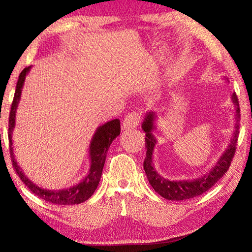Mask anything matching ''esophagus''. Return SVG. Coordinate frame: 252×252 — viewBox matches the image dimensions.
Returning <instances> with one entry per match:
<instances>
[{"label":"esophagus","mask_w":252,"mask_h":252,"mask_svg":"<svg viewBox=\"0 0 252 252\" xmlns=\"http://www.w3.org/2000/svg\"><path fill=\"white\" fill-rule=\"evenodd\" d=\"M140 122H141L140 113L136 111H133L125 117V119H124L123 122V128L124 129L135 128V127L140 124Z\"/></svg>","instance_id":"34e87169"}]
</instances>
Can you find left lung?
<instances>
[{"instance_id":"8db88e82","label":"left lung","mask_w":252,"mask_h":252,"mask_svg":"<svg viewBox=\"0 0 252 252\" xmlns=\"http://www.w3.org/2000/svg\"><path fill=\"white\" fill-rule=\"evenodd\" d=\"M233 103L236 108V125H235V132H234V136L230 144L227 148V150L223 153V155L220 157V159L215 167L212 168L211 172L208 173L204 177L195 179V180H182V181H170L159 175L155 170L153 166V151L154 147L156 144V141L154 139L153 129L154 126V118L155 113L149 112L146 116V119L142 124V128L146 132V158H144L143 167L146 171L147 178L149 180V184L151 187L155 189V191L158 192L161 197L171 199V201H184V199H189L196 196L202 195L203 192L208 191L210 188H212L220 179L223 177V174L228 171L232 163L234 155L236 151V144H237V136H239L240 130V105L239 99H237L236 93H234L232 96Z\"/></svg>"}]
</instances>
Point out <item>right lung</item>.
I'll return each mask as SVG.
<instances>
[{
	"instance_id": "right-lung-1",
	"label": "right lung",
	"mask_w": 252,
	"mask_h": 252,
	"mask_svg": "<svg viewBox=\"0 0 252 252\" xmlns=\"http://www.w3.org/2000/svg\"><path fill=\"white\" fill-rule=\"evenodd\" d=\"M31 66L25 67L19 74L18 82L16 86L15 96H13V101L11 104V110L9 113V143H10V157H11L12 167L15 168L16 173L18 174L25 186L36 195L37 197L44 199V201L54 203V204L58 205H73V204H80V203L87 201L91 196L94 194V191L97 188L99 179H101V174L104 167L106 154L110 148V144L112 141L116 139L120 134V122L119 119H113L111 122H108L104 125L98 127L96 130L94 137H93L91 147H89V157H91L92 165L91 170H89L88 175L82 180L80 184L73 186L67 189H62V190H46V189L39 188L33 182H31L27 179L24 173L20 170V167L17 165V161L15 160V156L12 154V140H11V132L15 127V117H16V109L18 105V102L20 99V94H22V88L25 81L26 73L30 71Z\"/></svg>"
}]
</instances>
